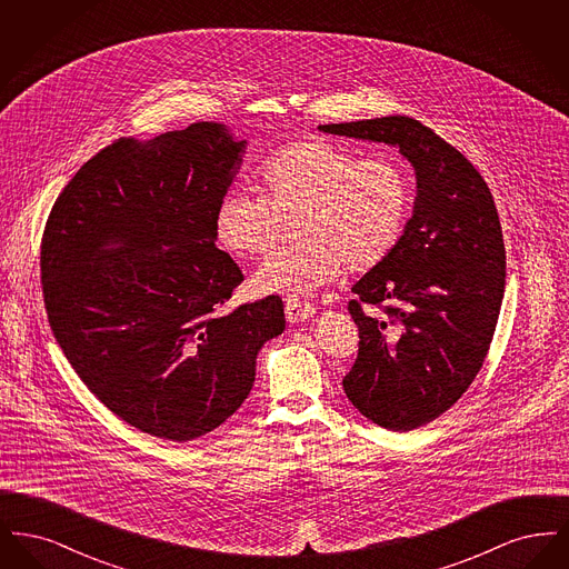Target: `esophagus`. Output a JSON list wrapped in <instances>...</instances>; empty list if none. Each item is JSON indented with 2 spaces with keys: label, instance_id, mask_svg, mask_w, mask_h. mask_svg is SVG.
<instances>
[{
  "label": "esophagus",
  "instance_id": "1",
  "mask_svg": "<svg viewBox=\"0 0 569 569\" xmlns=\"http://www.w3.org/2000/svg\"><path fill=\"white\" fill-rule=\"evenodd\" d=\"M313 313H316V307L311 302L297 297L286 298V318L290 325L309 320V318H313Z\"/></svg>",
  "mask_w": 569,
  "mask_h": 569
}]
</instances>
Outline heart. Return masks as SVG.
Returning <instances> with one entry per match:
<instances>
[{"mask_svg":"<svg viewBox=\"0 0 569 569\" xmlns=\"http://www.w3.org/2000/svg\"><path fill=\"white\" fill-rule=\"evenodd\" d=\"M262 193L228 191L217 204L216 241L249 260L271 253L283 223L298 243L267 260L251 279L258 295H313L346 267H379L406 234L411 186L392 156L360 158L326 140L277 149L260 170Z\"/></svg>","mask_w":569,"mask_h":569,"instance_id":"obj_1","label":"heart"}]
</instances>
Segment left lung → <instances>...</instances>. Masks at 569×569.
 Wrapping results in <instances>:
<instances>
[{"label":"left lung","instance_id":"left-lung-1","mask_svg":"<svg viewBox=\"0 0 569 569\" xmlns=\"http://www.w3.org/2000/svg\"><path fill=\"white\" fill-rule=\"evenodd\" d=\"M320 130L395 144L416 168L418 198L401 243L352 288L360 341L343 378L362 416L413 431L459 401L490 350L506 288L497 207L476 166L418 119Z\"/></svg>","mask_w":569,"mask_h":569}]
</instances>
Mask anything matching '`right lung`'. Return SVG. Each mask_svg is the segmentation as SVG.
Returning <instances> with one entry per match:
<instances>
[{"label": "right lung", "mask_w": 569, "mask_h": 569, "mask_svg": "<svg viewBox=\"0 0 569 569\" xmlns=\"http://www.w3.org/2000/svg\"><path fill=\"white\" fill-rule=\"evenodd\" d=\"M243 147L209 121L119 138L82 163L47 219L40 274L54 339L100 403L142 433H211L286 328L277 295L219 311L243 281L213 230Z\"/></svg>", "instance_id": "add662e5"}]
</instances>
